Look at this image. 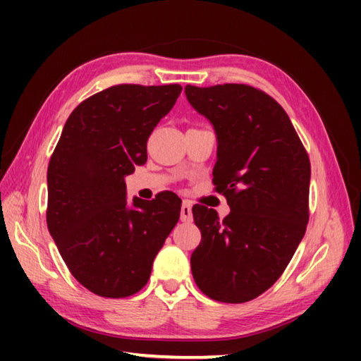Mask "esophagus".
Listing matches in <instances>:
<instances>
[{
    "mask_svg": "<svg viewBox=\"0 0 361 361\" xmlns=\"http://www.w3.org/2000/svg\"><path fill=\"white\" fill-rule=\"evenodd\" d=\"M180 218L183 223H191L192 221V205L191 202L185 200L181 205V212H180Z\"/></svg>",
    "mask_w": 361,
    "mask_h": 361,
    "instance_id": "1",
    "label": "esophagus"
}]
</instances>
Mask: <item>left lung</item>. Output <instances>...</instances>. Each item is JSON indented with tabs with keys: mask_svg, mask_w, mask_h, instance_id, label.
<instances>
[{
	"mask_svg": "<svg viewBox=\"0 0 361 361\" xmlns=\"http://www.w3.org/2000/svg\"><path fill=\"white\" fill-rule=\"evenodd\" d=\"M185 92L215 127L213 185L231 207L223 219L192 207L202 234L191 255L194 282L219 302L252 301L277 282L304 237L309 154L285 109L261 89L188 84Z\"/></svg>",
	"mask_w": 361,
	"mask_h": 361,
	"instance_id": "obj_1",
	"label": "left lung"
}]
</instances>
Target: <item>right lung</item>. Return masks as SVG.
I'll return each instance as SVG.
<instances>
[{"label": "right lung", "instance_id": "add662e5", "mask_svg": "<svg viewBox=\"0 0 361 361\" xmlns=\"http://www.w3.org/2000/svg\"><path fill=\"white\" fill-rule=\"evenodd\" d=\"M180 84H118L79 103L47 167V228L79 283L127 298L148 283L152 261L180 219L164 191L127 205L124 176L148 157L146 143L173 108Z\"/></svg>", "mask_w": 361, "mask_h": 361}]
</instances>
